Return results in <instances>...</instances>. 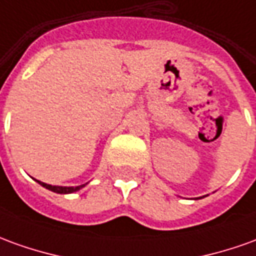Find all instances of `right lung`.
<instances>
[{"instance_id":"1","label":"right lung","mask_w":256,"mask_h":256,"mask_svg":"<svg viewBox=\"0 0 256 256\" xmlns=\"http://www.w3.org/2000/svg\"><path fill=\"white\" fill-rule=\"evenodd\" d=\"M37 182H38V180H37ZM38 183H40L42 187H46V188L54 191V192H58V194H70V192H74V191L83 188V187L86 186V184H82V186H78V187H60V186H51V184H46V183H42V182H38Z\"/></svg>"}]
</instances>
